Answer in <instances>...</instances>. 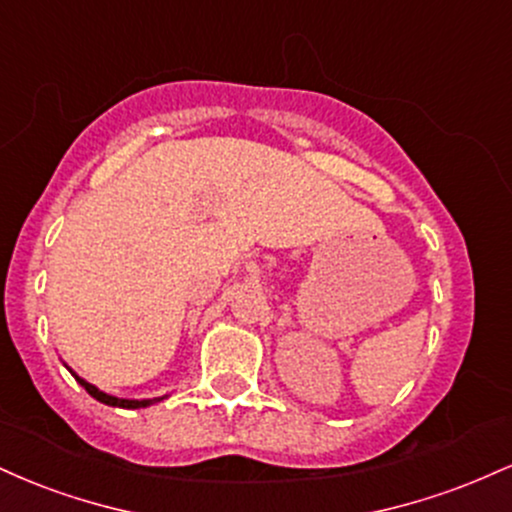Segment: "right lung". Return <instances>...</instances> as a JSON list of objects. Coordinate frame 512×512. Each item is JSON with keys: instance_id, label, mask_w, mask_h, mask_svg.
Listing matches in <instances>:
<instances>
[{"instance_id": "add662e5", "label": "right lung", "mask_w": 512, "mask_h": 512, "mask_svg": "<svg viewBox=\"0 0 512 512\" xmlns=\"http://www.w3.org/2000/svg\"><path fill=\"white\" fill-rule=\"evenodd\" d=\"M72 375H74V373H72ZM74 378H76V383H79L81 387H84V390L88 392V395H91V397H96L98 402L108 404V407L139 409V407H149V404H156V402H161V399H163V397H156V399H142V402H139V399H117V397H113V395H105V392L98 390L96 385L86 383V380H84V378H79V375H74Z\"/></svg>"}]
</instances>
